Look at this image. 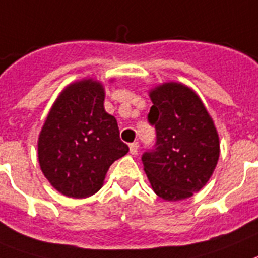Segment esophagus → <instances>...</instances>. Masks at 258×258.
<instances>
[{
	"instance_id": "1",
	"label": "esophagus",
	"mask_w": 258,
	"mask_h": 258,
	"mask_svg": "<svg viewBox=\"0 0 258 258\" xmlns=\"http://www.w3.org/2000/svg\"><path fill=\"white\" fill-rule=\"evenodd\" d=\"M138 148H140V144H138V142H133V144L129 145V149H131V154H133V155L137 154Z\"/></svg>"
}]
</instances>
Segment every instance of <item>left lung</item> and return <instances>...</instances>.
<instances>
[{"mask_svg": "<svg viewBox=\"0 0 258 258\" xmlns=\"http://www.w3.org/2000/svg\"><path fill=\"white\" fill-rule=\"evenodd\" d=\"M150 99L148 121L157 140L141 157L145 172L159 198L183 201L201 190L218 165V132L188 87L166 83L150 92Z\"/></svg>", "mask_w": 258, "mask_h": 258, "instance_id": "obj_1", "label": "left lung"}]
</instances>
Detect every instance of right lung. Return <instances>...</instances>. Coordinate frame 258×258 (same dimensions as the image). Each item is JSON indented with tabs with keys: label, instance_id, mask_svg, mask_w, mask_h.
<instances>
[{
	"label": "right lung",
	"instance_id": "right-lung-1",
	"mask_svg": "<svg viewBox=\"0 0 258 258\" xmlns=\"http://www.w3.org/2000/svg\"><path fill=\"white\" fill-rule=\"evenodd\" d=\"M129 152L117 121L104 109V88L82 80L63 91L38 141L40 169L66 197L87 198L101 188L106 171Z\"/></svg>",
	"mask_w": 258,
	"mask_h": 258
}]
</instances>
